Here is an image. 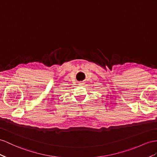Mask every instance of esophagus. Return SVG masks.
Returning a JSON list of instances; mask_svg holds the SVG:
<instances>
[{
    "label": "esophagus",
    "mask_w": 157,
    "mask_h": 157,
    "mask_svg": "<svg viewBox=\"0 0 157 157\" xmlns=\"http://www.w3.org/2000/svg\"><path fill=\"white\" fill-rule=\"evenodd\" d=\"M79 86H83L84 85V83L83 82H79Z\"/></svg>",
    "instance_id": "1"
}]
</instances>
